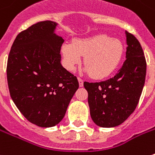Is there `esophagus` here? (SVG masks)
Here are the masks:
<instances>
[{"label":"esophagus","instance_id":"34e87169","mask_svg":"<svg viewBox=\"0 0 155 155\" xmlns=\"http://www.w3.org/2000/svg\"><path fill=\"white\" fill-rule=\"evenodd\" d=\"M78 81H79V86H80V87H82V86H83V80H82V79L78 78Z\"/></svg>","mask_w":155,"mask_h":155}]
</instances>
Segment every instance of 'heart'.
I'll return each instance as SVG.
<instances>
[{
	"label": "heart",
	"instance_id": "1",
	"mask_svg": "<svg viewBox=\"0 0 155 155\" xmlns=\"http://www.w3.org/2000/svg\"><path fill=\"white\" fill-rule=\"evenodd\" d=\"M124 53L122 43L105 34L75 39L73 43L61 46L63 65L74 71L84 56L85 71L94 79H104L113 74L120 65Z\"/></svg>",
	"mask_w": 155,
	"mask_h": 155
}]
</instances>
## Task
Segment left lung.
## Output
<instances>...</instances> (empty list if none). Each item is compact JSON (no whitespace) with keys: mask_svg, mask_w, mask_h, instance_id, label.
<instances>
[{"mask_svg":"<svg viewBox=\"0 0 155 155\" xmlns=\"http://www.w3.org/2000/svg\"><path fill=\"white\" fill-rule=\"evenodd\" d=\"M127 52L121 68L101 82H84L93 121L101 127H117L135 110L146 79L147 63L139 41L126 31Z\"/></svg>","mask_w":155,"mask_h":155,"instance_id":"left-lung-1","label":"left lung"}]
</instances>
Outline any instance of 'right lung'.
<instances>
[{
    "instance_id": "1",
    "label": "right lung",
    "mask_w": 155,
    "mask_h": 155,
    "mask_svg": "<svg viewBox=\"0 0 155 155\" xmlns=\"http://www.w3.org/2000/svg\"><path fill=\"white\" fill-rule=\"evenodd\" d=\"M45 21L21 32L11 47L7 65L10 96L23 116L41 127L57 125L79 87L76 76L61 64L64 42Z\"/></svg>"
}]
</instances>
